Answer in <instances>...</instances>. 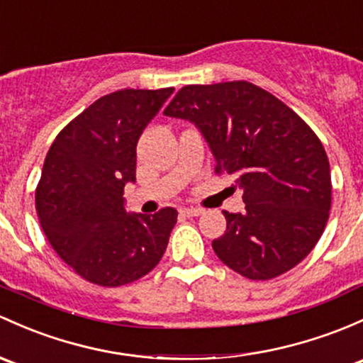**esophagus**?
Here are the masks:
<instances>
[{"label": "esophagus", "mask_w": 363, "mask_h": 363, "mask_svg": "<svg viewBox=\"0 0 363 363\" xmlns=\"http://www.w3.org/2000/svg\"><path fill=\"white\" fill-rule=\"evenodd\" d=\"M181 213L184 217H198L203 213V211L201 208H194V207H188V208H181Z\"/></svg>", "instance_id": "34e87169"}]
</instances>
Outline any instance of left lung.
<instances>
[{
	"label": "left lung",
	"instance_id": "obj_1",
	"mask_svg": "<svg viewBox=\"0 0 363 363\" xmlns=\"http://www.w3.org/2000/svg\"><path fill=\"white\" fill-rule=\"evenodd\" d=\"M163 114L189 120L231 174L245 212L226 217L213 240L217 257L249 280H272L299 264L318 243L333 201L330 165L310 125L249 82L186 85Z\"/></svg>",
	"mask_w": 363,
	"mask_h": 363
}]
</instances>
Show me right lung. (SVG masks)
<instances>
[{
  "mask_svg": "<svg viewBox=\"0 0 363 363\" xmlns=\"http://www.w3.org/2000/svg\"><path fill=\"white\" fill-rule=\"evenodd\" d=\"M172 91L104 95L69 121L47 152L36 188L38 219L59 257L90 284H132L165 254L177 211L125 212L123 188L135 182L137 140Z\"/></svg>",
  "mask_w": 363,
  "mask_h": 363,
  "instance_id": "add662e5",
  "label": "right lung"
}]
</instances>
